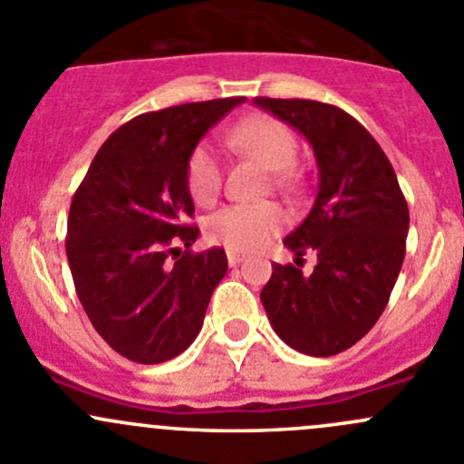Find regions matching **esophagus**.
<instances>
[{
    "mask_svg": "<svg viewBox=\"0 0 464 464\" xmlns=\"http://www.w3.org/2000/svg\"><path fill=\"white\" fill-rule=\"evenodd\" d=\"M246 256L245 254H240V251H227V260H228V265L231 266H236V265H240L242 260H245Z\"/></svg>",
    "mask_w": 464,
    "mask_h": 464,
    "instance_id": "obj_1",
    "label": "esophagus"
}]
</instances>
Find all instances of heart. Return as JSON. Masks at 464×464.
Returning a JSON list of instances; mask_svg holds the SVG:
<instances>
[{
  "label": "heart",
  "mask_w": 464,
  "mask_h": 464,
  "mask_svg": "<svg viewBox=\"0 0 464 464\" xmlns=\"http://www.w3.org/2000/svg\"><path fill=\"white\" fill-rule=\"evenodd\" d=\"M227 141L237 152L276 172L280 184H287V170L298 154L296 137L283 121L274 116L256 114L233 125ZM186 186L190 198L199 206H210L222 190V166L218 152L208 143L198 145L190 152L186 166ZM285 227V213L278 204H233L218 210L206 219V236L210 242L228 246L233 251H256L269 245Z\"/></svg>",
  "instance_id": "heart-1"
}]
</instances>
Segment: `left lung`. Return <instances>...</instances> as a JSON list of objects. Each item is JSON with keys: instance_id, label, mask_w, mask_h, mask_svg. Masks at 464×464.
<instances>
[{"instance_id": "left-lung-1", "label": "left lung", "mask_w": 464, "mask_h": 464, "mask_svg": "<svg viewBox=\"0 0 464 464\" xmlns=\"http://www.w3.org/2000/svg\"><path fill=\"white\" fill-rule=\"evenodd\" d=\"M303 134L319 166L310 215L285 237L296 254L316 251L314 271L271 265L260 301L276 334L310 357H332L368 334L400 276L409 206L391 161L343 110L303 98H254ZM298 265V262H296Z\"/></svg>"}]
</instances>
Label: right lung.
<instances>
[{
    "label": "right lung",
    "instance_id": "obj_1",
    "mask_svg": "<svg viewBox=\"0 0 464 464\" xmlns=\"http://www.w3.org/2000/svg\"><path fill=\"white\" fill-rule=\"evenodd\" d=\"M240 102H188L128 121L101 145L73 195L67 260L76 294L98 334L130 362L163 363L184 353L227 274L219 246L179 254L199 236L186 222L195 213L190 152Z\"/></svg>",
    "mask_w": 464,
    "mask_h": 464
}]
</instances>
